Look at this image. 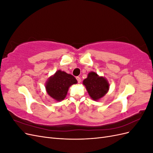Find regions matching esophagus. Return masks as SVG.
<instances>
[{
	"instance_id": "1",
	"label": "esophagus",
	"mask_w": 153,
	"mask_h": 153,
	"mask_svg": "<svg viewBox=\"0 0 153 153\" xmlns=\"http://www.w3.org/2000/svg\"><path fill=\"white\" fill-rule=\"evenodd\" d=\"M76 78V80L78 81V83H79V84H80V83L81 82V78L80 77H78V76H77Z\"/></svg>"
}]
</instances>
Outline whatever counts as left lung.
I'll list each match as a JSON object with an SVG mask.
<instances>
[{
    "label": "left lung",
    "mask_w": 153,
    "mask_h": 153,
    "mask_svg": "<svg viewBox=\"0 0 153 153\" xmlns=\"http://www.w3.org/2000/svg\"><path fill=\"white\" fill-rule=\"evenodd\" d=\"M83 84L85 85L91 98L94 101L102 98L108 92L110 88L108 80L94 71L88 73L87 77L83 81Z\"/></svg>",
    "instance_id": "8db88e82"
}]
</instances>
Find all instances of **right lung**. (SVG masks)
Here are the masks:
<instances>
[{
	"instance_id": "right-lung-1",
	"label": "right lung",
	"mask_w": 153,
	"mask_h": 153,
	"mask_svg": "<svg viewBox=\"0 0 153 153\" xmlns=\"http://www.w3.org/2000/svg\"><path fill=\"white\" fill-rule=\"evenodd\" d=\"M76 84L77 80L75 77L59 69L48 78L45 83V89L51 98L61 101L66 98L69 87Z\"/></svg>"
}]
</instances>
